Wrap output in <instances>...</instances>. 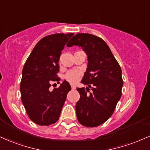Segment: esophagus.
Wrapping results in <instances>:
<instances>
[{"mask_svg":"<svg viewBox=\"0 0 150 150\" xmlns=\"http://www.w3.org/2000/svg\"><path fill=\"white\" fill-rule=\"evenodd\" d=\"M71 88H72V89H76V86L75 85H71Z\"/></svg>","mask_w":150,"mask_h":150,"instance_id":"obj_1","label":"esophagus"}]
</instances>
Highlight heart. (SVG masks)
<instances>
[{"instance_id": "1", "label": "heart", "mask_w": 150, "mask_h": 150, "mask_svg": "<svg viewBox=\"0 0 150 150\" xmlns=\"http://www.w3.org/2000/svg\"><path fill=\"white\" fill-rule=\"evenodd\" d=\"M81 73L78 70H70L65 75V78L70 82L75 83L78 80L79 77L80 76Z\"/></svg>"}]
</instances>
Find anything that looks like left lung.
<instances>
[{"instance_id": "8db88e82", "label": "left lung", "mask_w": 150, "mask_h": 150, "mask_svg": "<svg viewBox=\"0 0 150 150\" xmlns=\"http://www.w3.org/2000/svg\"><path fill=\"white\" fill-rule=\"evenodd\" d=\"M73 46L82 47L88 61L81 81L87 87L77 88L80 95L75 105L77 120L86 127L98 126L111 117L121 97V68L106 43L97 36L77 34L67 44Z\"/></svg>"}]
</instances>
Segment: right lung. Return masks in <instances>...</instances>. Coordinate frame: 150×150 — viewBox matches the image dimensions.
Wrapping results in <instances>:
<instances>
[{
	"label": "right lung",
	"instance_id": "right-lung-1",
	"mask_svg": "<svg viewBox=\"0 0 150 150\" xmlns=\"http://www.w3.org/2000/svg\"><path fill=\"white\" fill-rule=\"evenodd\" d=\"M73 33L54 34L36 44L22 70L20 82L22 102L29 118L36 124L50 125L59 118L71 87L64 80L58 88L49 90L51 83L60 80L59 58Z\"/></svg>",
	"mask_w": 150,
	"mask_h": 150
}]
</instances>
